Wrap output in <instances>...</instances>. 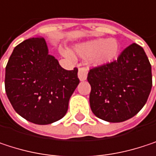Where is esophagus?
<instances>
[{"mask_svg": "<svg viewBox=\"0 0 156 156\" xmlns=\"http://www.w3.org/2000/svg\"><path fill=\"white\" fill-rule=\"evenodd\" d=\"M78 77L80 81L86 80V79H87V69L86 68H80V69H78Z\"/></svg>", "mask_w": 156, "mask_h": 156, "instance_id": "34e87169", "label": "esophagus"}]
</instances>
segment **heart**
I'll return each mask as SVG.
<instances>
[{
    "label": "heart",
    "mask_w": 156,
    "mask_h": 156,
    "mask_svg": "<svg viewBox=\"0 0 156 156\" xmlns=\"http://www.w3.org/2000/svg\"><path fill=\"white\" fill-rule=\"evenodd\" d=\"M75 52L81 58H89L92 66L101 67L115 60L120 52V43L115 38H98L77 44ZM62 54L69 57V53L62 49Z\"/></svg>",
    "instance_id": "b5f03b06"
}]
</instances>
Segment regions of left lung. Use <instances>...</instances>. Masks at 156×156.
Returning a JSON list of instances; mask_svg holds the SVG:
<instances>
[{"label":"left lung","instance_id":"obj_1","mask_svg":"<svg viewBox=\"0 0 156 156\" xmlns=\"http://www.w3.org/2000/svg\"><path fill=\"white\" fill-rule=\"evenodd\" d=\"M89 104L93 114L107 122H124L145 105L152 88V68L144 48L133 43L117 60L90 69Z\"/></svg>","mask_w":156,"mask_h":156}]
</instances>
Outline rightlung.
I'll use <instances>...</instances> for the list:
<instances>
[{
	"instance_id": "1",
	"label": "right lung",
	"mask_w": 156,
	"mask_h": 156,
	"mask_svg": "<svg viewBox=\"0 0 156 156\" xmlns=\"http://www.w3.org/2000/svg\"><path fill=\"white\" fill-rule=\"evenodd\" d=\"M78 84V69L61 68L48 54L43 38H30L16 46L5 69V91L12 108L37 125L61 119Z\"/></svg>"
}]
</instances>
